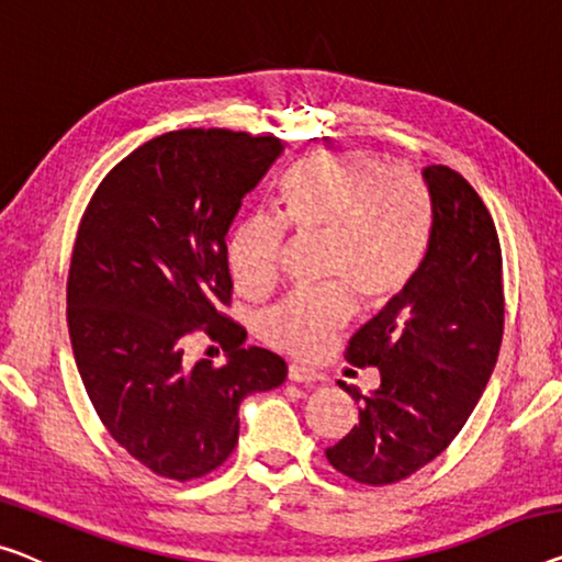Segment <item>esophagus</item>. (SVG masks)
Returning <instances> with one entry per match:
<instances>
[{"label": "esophagus", "mask_w": 562, "mask_h": 562, "mask_svg": "<svg viewBox=\"0 0 562 562\" xmlns=\"http://www.w3.org/2000/svg\"><path fill=\"white\" fill-rule=\"evenodd\" d=\"M288 375H290V381H295V383H317V381H323L321 373L310 371V368H305V366H290Z\"/></svg>", "instance_id": "obj_1"}]
</instances>
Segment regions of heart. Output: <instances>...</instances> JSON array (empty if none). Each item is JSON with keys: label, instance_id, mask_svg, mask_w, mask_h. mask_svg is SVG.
<instances>
[{"label": "heart", "instance_id": "obj_1", "mask_svg": "<svg viewBox=\"0 0 562 562\" xmlns=\"http://www.w3.org/2000/svg\"><path fill=\"white\" fill-rule=\"evenodd\" d=\"M280 216L249 214L234 227L227 259L234 284L249 297L278 282L284 227L323 234V274L350 284L366 305H383L422 267L429 209L414 176L361 150H333L300 161L280 187ZM350 315L342 284L295 292L262 315L259 330L290 356H313Z\"/></svg>", "mask_w": 562, "mask_h": 562}]
</instances>
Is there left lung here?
I'll list each match as a JSON object with an SVG mask.
<instances>
[{
  "instance_id": "left-lung-1",
  "label": "left lung",
  "mask_w": 562,
  "mask_h": 562,
  "mask_svg": "<svg viewBox=\"0 0 562 562\" xmlns=\"http://www.w3.org/2000/svg\"><path fill=\"white\" fill-rule=\"evenodd\" d=\"M431 199L429 245L412 282L346 348L348 363L375 366L381 386L353 396L358 424L328 462L350 480L383 487L437 459L474 412L495 371L505 292L495 222L449 166L422 171Z\"/></svg>"
}]
</instances>
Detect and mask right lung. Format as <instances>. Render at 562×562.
Returning a JSON list of instances; mask_svg holds the SVG:
<instances>
[{
  "instance_id": "obj_1",
  "label": "right lung",
  "mask_w": 562,
  "mask_h": 562,
  "mask_svg": "<svg viewBox=\"0 0 562 562\" xmlns=\"http://www.w3.org/2000/svg\"><path fill=\"white\" fill-rule=\"evenodd\" d=\"M282 150L224 128L164 133L113 166L82 214L67 278L75 363L108 434L166 480L227 462L241 401L288 379L282 358L241 346L247 330L222 313L227 232ZM196 331L227 364L190 361Z\"/></svg>"
}]
</instances>
